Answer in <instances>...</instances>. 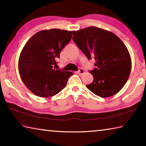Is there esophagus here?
Instances as JSON below:
<instances>
[{"label":"esophagus","mask_w":146,"mask_h":146,"mask_svg":"<svg viewBox=\"0 0 146 146\" xmlns=\"http://www.w3.org/2000/svg\"><path fill=\"white\" fill-rule=\"evenodd\" d=\"M78 73L79 74V75H82V74H83L84 73V70H83L82 68H80L78 69Z\"/></svg>","instance_id":"1"}]
</instances>
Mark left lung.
Returning <instances> with one entry per match:
<instances>
[{"label": "left lung", "instance_id": "8db88e82", "mask_svg": "<svg viewBox=\"0 0 146 146\" xmlns=\"http://www.w3.org/2000/svg\"><path fill=\"white\" fill-rule=\"evenodd\" d=\"M73 40L89 60H95L90 71L93 81L86 87L98 97L106 98L120 91L126 83L131 69V59L126 46L111 31L89 27L76 31Z\"/></svg>", "mask_w": 146, "mask_h": 146}]
</instances>
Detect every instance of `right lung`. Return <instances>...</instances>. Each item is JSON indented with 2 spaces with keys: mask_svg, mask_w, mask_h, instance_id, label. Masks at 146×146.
Segmentation results:
<instances>
[{
  "mask_svg": "<svg viewBox=\"0 0 146 146\" xmlns=\"http://www.w3.org/2000/svg\"><path fill=\"white\" fill-rule=\"evenodd\" d=\"M73 33L60 29L42 30L35 34L25 44L19 60V73L24 84L35 95L45 98L56 95L73 75L72 71L53 68Z\"/></svg>",
  "mask_w": 146,
  "mask_h": 146,
  "instance_id": "obj_1",
  "label": "right lung"
}]
</instances>
